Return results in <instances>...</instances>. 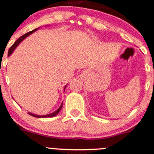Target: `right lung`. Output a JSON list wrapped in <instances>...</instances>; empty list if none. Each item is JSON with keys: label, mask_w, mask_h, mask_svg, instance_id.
<instances>
[{"label": "right lung", "mask_w": 154, "mask_h": 154, "mask_svg": "<svg viewBox=\"0 0 154 154\" xmlns=\"http://www.w3.org/2000/svg\"><path fill=\"white\" fill-rule=\"evenodd\" d=\"M38 29H39V28H36V29L32 30V31H30V32H29L26 33V34H24V35H22L21 37L19 38L18 40H17L16 42L14 43L13 45H12V47H11L10 48H9V52H8V56H10L11 54L13 53L14 50H15V48H16V47H18V46L19 45V44H20V43L22 41L24 40V39L26 38L27 37V36H29V35L32 34V33H33V32H35V31H37ZM66 87V85L65 86V88H64V90H65ZM62 105H63V103H61V106H60V107H58V110H55V111H54L53 112H51V113H50V114H47V115H36V114H34V113H32V112H28V113H29L30 116H32L36 117V118H49V117H54V116H56L57 114H58V112H60V110H61V108H62Z\"/></svg>", "instance_id": "obj_1"}]
</instances>
